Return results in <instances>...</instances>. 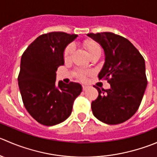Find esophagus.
<instances>
[{
  "mask_svg": "<svg viewBox=\"0 0 157 157\" xmlns=\"http://www.w3.org/2000/svg\"><path fill=\"white\" fill-rule=\"evenodd\" d=\"M82 88H83V90H86L87 89V86H84V85H83V86H82Z\"/></svg>",
  "mask_w": 157,
  "mask_h": 157,
  "instance_id": "34e87169",
  "label": "esophagus"
}]
</instances>
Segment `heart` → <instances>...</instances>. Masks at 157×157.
Wrapping results in <instances>:
<instances>
[{"instance_id":"obj_1","label":"heart","mask_w":157,"mask_h":157,"mask_svg":"<svg viewBox=\"0 0 157 157\" xmlns=\"http://www.w3.org/2000/svg\"><path fill=\"white\" fill-rule=\"evenodd\" d=\"M83 46L86 48L87 52L89 53L90 56L92 55L93 54H95L97 52H100V45L94 40H91V39H87L83 41ZM73 52H74V47L72 45H68L65 50L63 51V57L64 61H68L71 60V57L72 56ZM77 75L79 79L82 80H84L86 79V76L88 75L87 73L84 72L83 71H78L77 72Z\"/></svg>"}]
</instances>
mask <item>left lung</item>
I'll use <instances>...</instances> for the list:
<instances>
[{
  "instance_id": "8db88e82",
  "label": "left lung",
  "mask_w": 157,
  "mask_h": 157,
  "mask_svg": "<svg viewBox=\"0 0 157 157\" xmlns=\"http://www.w3.org/2000/svg\"><path fill=\"white\" fill-rule=\"evenodd\" d=\"M100 44L105 63L98 75L110 84L107 90L94 87L99 95L91 103L94 117L105 124L124 123L137 111L147 88L145 60L127 38L111 32L88 33Z\"/></svg>"
}]
</instances>
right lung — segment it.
<instances>
[{"instance_id":"right-lung-1","label":"right lung","mask_w":157,"mask_h":157,"mask_svg":"<svg viewBox=\"0 0 157 157\" xmlns=\"http://www.w3.org/2000/svg\"><path fill=\"white\" fill-rule=\"evenodd\" d=\"M77 34L51 32L36 38L21 57L18 86L23 103L35 121L45 126L64 121L82 91L74 82L56 85V71L64 63L63 51Z\"/></svg>"}]
</instances>
